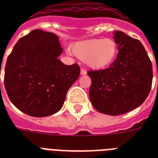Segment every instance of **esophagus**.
Instances as JSON below:
<instances>
[{
  "instance_id": "esophagus-1",
  "label": "esophagus",
  "mask_w": 158,
  "mask_h": 158,
  "mask_svg": "<svg viewBox=\"0 0 158 158\" xmlns=\"http://www.w3.org/2000/svg\"><path fill=\"white\" fill-rule=\"evenodd\" d=\"M80 74H82V75H84V74H87V71L85 70L84 69H83V68H81V71H80Z\"/></svg>"
}]
</instances>
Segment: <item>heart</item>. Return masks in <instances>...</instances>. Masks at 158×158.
Listing matches in <instances>:
<instances>
[{
	"label": "heart",
	"instance_id": "b5f03b06",
	"mask_svg": "<svg viewBox=\"0 0 158 158\" xmlns=\"http://www.w3.org/2000/svg\"><path fill=\"white\" fill-rule=\"evenodd\" d=\"M71 52L91 69H102L115 60L118 46L113 38H93L74 43Z\"/></svg>",
	"mask_w": 158,
	"mask_h": 158
}]
</instances>
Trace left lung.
Returning <instances> with one entry per match:
<instances>
[{"instance_id":"left-lung-1","label":"left lung","mask_w":158,"mask_h":158,"mask_svg":"<svg viewBox=\"0 0 158 158\" xmlns=\"http://www.w3.org/2000/svg\"><path fill=\"white\" fill-rule=\"evenodd\" d=\"M116 59L105 69L88 72L89 98L99 112L118 115L134 110L147 98L152 82V62L139 41L115 31Z\"/></svg>"}]
</instances>
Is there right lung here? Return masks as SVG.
I'll return each instance as SVG.
<instances>
[{
    "label": "right lung",
    "mask_w": 158,
    "mask_h": 158,
    "mask_svg": "<svg viewBox=\"0 0 158 158\" xmlns=\"http://www.w3.org/2000/svg\"><path fill=\"white\" fill-rule=\"evenodd\" d=\"M63 48L55 33L31 31L17 42L9 55L4 84L10 102L34 117L59 111L68 89L80 74L77 64L66 65L57 57Z\"/></svg>",
    "instance_id": "add662e5"
}]
</instances>
